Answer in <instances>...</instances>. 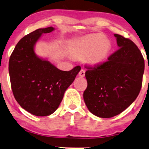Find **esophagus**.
I'll return each instance as SVG.
<instances>
[{"mask_svg": "<svg viewBox=\"0 0 149 149\" xmlns=\"http://www.w3.org/2000/svg\"><path fill=\"white\" fill-rule=\"evenodd\" d=\"M79 76L81 77H84L85 76V70H84V69H81L80 72H79Z\"/></svg>", "mask_w": 149, "mask_h": 149, "instance_id": "esophagus-1", "label": "esophagus"}]
</instances>
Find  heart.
Masks as SVG:
<instances>
[{
  "instance_id": "obj_1",
  "label": "heart",
  "mask_w": 149,
  "mask_h": 149,
  "mask_svg": "<svg viewBox=\"0 0 149 149\" xmlns=\"http://www.w3.org/2000/svg\"><path fill=\"white\" fill-rule=\"evenodd\" d=\"M112 48L108 39L103 35H92L73 41L70 45V50L75 56L84 57L92 65L101 64L106 60Z\"/></svg>"
}]
</instances>
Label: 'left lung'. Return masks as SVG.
<instances>
[{
    "mask_svg": "<svg viewBox=\"0 0 149 149\" xmlns=\"http://www.w3.org/2000/svg\"><path fill=\"white\" fill-rule=\"evenodd\" d=\"M117 50L94 67L85 66L87 88L83 97L88 110L101 118H111L127 108L139 95L144 60L137 45L114 34Z\"/></svg>",
    "mask_w": 149,
    "mask_h": 149,
    "instance_id": "1",
    "label": "left lung"
}]
</instances>
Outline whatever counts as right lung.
<instances>
[{
    "mask_svg": "<svg viewBox=\"0 0 149 149\" xmlns=\"http://www.w3.org/2000/svg\"><path fill=\"white\" fill-rule=\"evenodd\" d=\"M52 31L53 27L39 29L26 35L15 45L9 61L15 100L25 110L38 116H48L56 110L65 91L81 69L76 66L70 71H61L35 55V43L43 33Z\"/></svg>",
    "mask_w": 149,
    "mask_h": 149,
    "instance_id": "right-lung-1",
    "label": "right lung"
}]
</instances>
